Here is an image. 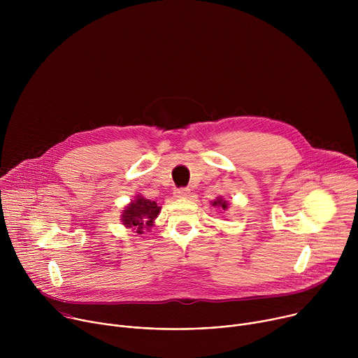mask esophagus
<instances>
[{"mask_svg":"<svg viewBox=\"0 0 358 358\" xmlns=\"http://www.w3.org/2000/svg\"><path fill=\"white\" fill-rule=\"evenodd\" d=\"M189 194H191V191H189L188 188L181 187V188H177V189H176L174 196H177V198H188Z\"/></svg>","mask_w":358,"mask_h":358,"instance_id":"1","label":"esophagus"}]
</instances>
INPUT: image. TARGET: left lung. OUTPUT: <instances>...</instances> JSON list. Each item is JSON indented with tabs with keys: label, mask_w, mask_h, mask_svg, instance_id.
<instances>
[{
	"label": "left lung",
	"mask_w": 358,
	"mask_h": 358,
	"mask_svg": "<svg viewBox=\"0 0 358 358\" xmlns=\"http://www.w3.org/2000/svg\"><path fill=\"white\" fill-rule=\"evenodd\" d=\"M213 206H214V207H221L222 210H227V208H228V203H227V201H224L222 198L215 199V201L213 202Z\"/></svg>",
	"instance_id": "1"
}]
</instances>
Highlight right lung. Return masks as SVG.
I'll return each instance as SVG.
<instances>
[{
	"label": "right lung",
	"mask_w": 358,
	"mask_h": 358,
	"mask_svg": "<svg viewBox=\"0 0 358 358\" xmlns=\"http://www.w3.org/2000/svg\"><path fill=\"white\" fill-rule=\"evenodd\" d=\"M160 207L156 201H150L143 196H137L130 206L123 211L122 221L126 227L136 229L137 234L143 232L144 227H150L151 222L157 218Z\"/></svg>",
	"instance_id": "right-lung-1"
}]
</instances>
